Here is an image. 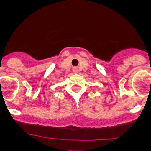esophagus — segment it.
I'll return each instance as SVG.
<instances>
[{
	"label": "esophagus",
	"mask_w": 151,
	"mask_h": 151,
	"mask_svg": "<svg viewBox=\"0 0 151 151\" xmlns=\"http://www.w3.org/2000/svg\"><path fill=\"white\" fill-rule=\"evenodd\" d=\"M74 70L75 71H76V69H74Z\"/></svg>",
	"instance_id": "esophagus-1"
}]
</instances>
